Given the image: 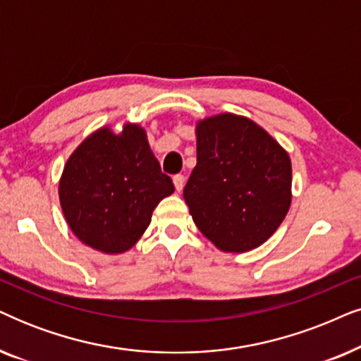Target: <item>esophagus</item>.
<instances>
[{
    "mask_svg": "<svg viewBox=\"0 0 361 361\" xmlns=\"http://www.w3.org/2000/svg\"><path fill=\"white\" fill-rule=\"evenodd\" d=\"M174 185H176V190L177 192H180L182 189H184V184H185V179H184V176L182 174H177V176H174Z\"/></svg>",
    "mask_w": 361,
    "mask_h": 361,
    "instance_id": "obj_1",
    "label": "esophagus"
}]
</instances>
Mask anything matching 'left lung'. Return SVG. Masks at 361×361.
Returning <instances> with one entry per match:
<instances>
[{"label":"left lung","mask_w":361,"mask_h":361,"mask_svg":"<svg viewBox=\"0 0 361 361\" xmlns=\"http://www.w3.org/2000/svg\"><path fill=\"white\" fill-rule=\"evenodd\" d=\"M197 166L184 187L195 226L222 252H249L283 222L292 162L259 124L224 112L195 124Z\"/></svg>","instance_id":"obj_1"}]
</instances>
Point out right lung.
<instances>
[{"instance_id":"obj_1","label":"right lung","mask_w":361,"mask_h":361,"mask_svg":"<svg viewBox=\"0 0 361 361\" xmlns=\"http://www.w3.org/2000/svg\"><path fill=\"white\" fill-rule=\"evenodd\" d=\"M174 192L151 151L146 130L124 124L87 135L69 156L59 179V202L69 228L102 254H123L135 245L154 209Z\"/></svg>"}]
</instances>
